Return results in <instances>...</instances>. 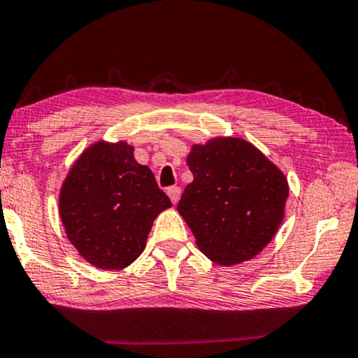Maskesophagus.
Masks as SVG:
<instances>
[{
	"label": "esophagus",
	"mask_w": 358,
	"mask_h": 358,
	"mask_svg": "<svg viewBox=\"0 0 358 358\" xmlns=\"http://www.w3.org/2000/svg\"><path fill=\"white\" fill-rule=\"evenodd\" d=\"M167 194H169V198L172 199V203L177 204L180 196H181V188L180 186H170V188H167Z\"/></svg>",
	"instance_id": "obj_1"
}]
</instances>
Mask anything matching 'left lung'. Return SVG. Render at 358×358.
I'll return each instance as SVG.
<instances>
[{
  "instance_id": "left-lung-1",
  "label": "left lung",
  "mask_w": 358,
  "mask_h": 358,
  "mask_svg": "<svg viewBox=\"0 0 358 358\" xmlns=\"http://www.w3.org/2000/svg\"><path fill=\"white\" fill-rule=\"evenodd\" d=\"M186 164L194 180L177 209L199 250L222 266L255 258L284 219L289 185L280 170L238 138L193 145Z\"/></svg>"
}]
</instances>
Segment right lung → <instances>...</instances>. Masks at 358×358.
I'll use <instances>...</instances> for the list:
<instances>
[{"label":"right lung","instance_id":"add662e5","mask_svg":"<svg viewBox=\"0 0 358 358\" xmlns=\"http://www.w3.org/2000/svg\"><path fill=\"white\" fill-rule=\"evenodd\" d=\"M172 206L149 167L124 143H97L74 164L59 193L68 238L100 269H123L145 248L157 215Z\"/></svg>","mask_w":358,"mask_h":358}]
</instances>
